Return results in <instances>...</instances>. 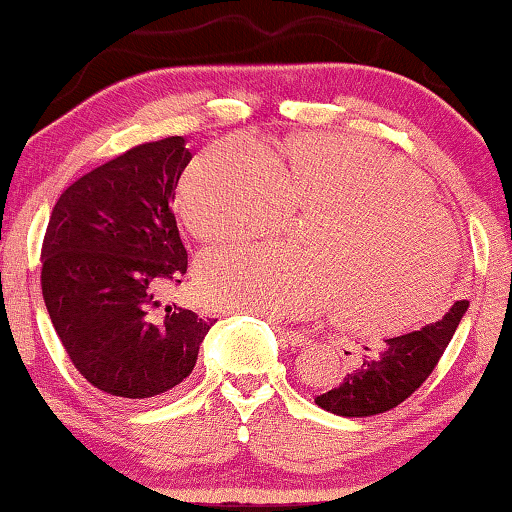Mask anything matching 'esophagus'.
I'll list each match as a JSON object with an SVG mask.
<instances>
[{"label": "esophagus", "instance_id": "34e87169", "mask_svg": "<svg viewBox=\"0 0 512 512\" xmlns=\"http://www.w3.org/2000/svg\"><path fill=\"white\" fill-rule=\"evenodd\" d=\"M275 332L280 334V339L287 341L289 345H307L309 336L302 334L300 329H291V327H282V325H273Z\"/></svg>", "mask_w": 512, "mask_h": 512}]
</instances>
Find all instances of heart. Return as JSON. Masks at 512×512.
<instances>
[{"label":"heart","instance_id":"obj_1","mask_svg":"<svg viewBox=\"0 0 512 512\" xmlns=\"http://www.w3.org/2000/svg\"><path fill=\"white\" fill-rule=\"evenodd\" d=\"M296 207L325 210L311 248L262 241L205 255L216 305L291 320L345 302L352 323L400 329L427 316L452 282L454 223L418 173L372 142H307L287 169L264 142L230 137L194 164L185 189L189 221L207 241L268 235Z\"/></svg>","mask_w":512,"mask_h":512}]
</instances>
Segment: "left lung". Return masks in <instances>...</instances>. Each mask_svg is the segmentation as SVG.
<instances>
[{"mask_svg": "<svg viewBox=\"0 0 512 512\" xmlns=\"http://www.w3.org/2000/svg\"><path fill=\"white\" fill-rule=\"evenodd\" d=\"M467 307L470 300H456L443 318L418 332L386 339L375 352L366 348L368 354H363L359 368L332 391L316 395V404L343 418H370L395 409L409 400L438 366Z\"/></svg>", "mask_w": 512, "mask_h": 512, "instance_id": "8db88e82", "label": "left lung"}]
</instances>
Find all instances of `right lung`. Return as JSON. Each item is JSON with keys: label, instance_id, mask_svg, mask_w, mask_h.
Instances as JSON below:
<instances>
[{"label": "right lung", "instance_id": "1", "mask_svg": "<svg viewBox=\"0 0 512 512\" xmlns=\"http://www.w3.org/2000/svg\"><path fill=\"white\" fill-rule=\"evenodd\" d=\"M192 155L185 137L133 146L69 185L49 216V318L74 368L121 400L178 386L212 325L167 300L187 275L176 194Z\"/></svg>", "mask_w": 512, "mask_h": 512}]
</instances>
